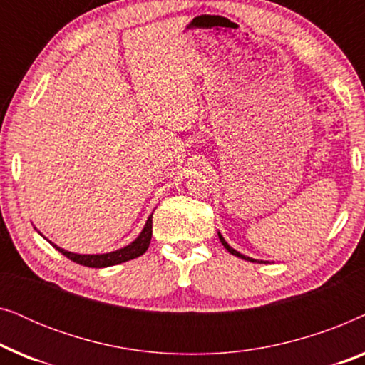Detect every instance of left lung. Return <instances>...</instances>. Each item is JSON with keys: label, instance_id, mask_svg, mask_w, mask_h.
<instances>
[{"label": "left lung", "instance_id": "1", "mask_svg": "<svg viewBox=\"0 0 365 365\" xmlns=\"http://www.w3.org/2000/svg\"><path fill=\"white\" fill-rule=\"evenodd\" d=\"M217 234H219V241H221V242H222V246H224V247H226V249H227V251L232 254V256H236V257H241V259H244V261H251V262H256V259H252V257H247V256H244V254H241V252H237V251H236V249H232L231 246H229V244H227L226 241H224V237L221 236V232H217ZM257 262H259V261H257ZM261 262H262V261H261Z\"/></svg>", "mask_w": 365, "mask_h": 365}]
</instances>
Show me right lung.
<instances>
[{"instance_id": "1", "label": "right lung", "mask_w": 365, "mask_h": 365, "mask_svg": "<svg viewBox=\"0 0 365 365\" xmlns=\"http://www.w3.org/2000/svg\"><path fill=\"white\" fill-rule=\"evenodd\" d=\"M151 236H153V214L148 217L146 224H144V229L141 234L134 239L131 244H128L126 247L118 249V251L113 252H106V254H74L69 251H64V249L58 247L56 244H53L54 247L58 249L63 256H66L68 259H71L73 262L81 264V266L86 267H109V266H116V264L131 261L134 257L143 256L144 252L148 251L149 242H151Z\"/></svg>"}]
</instances>
